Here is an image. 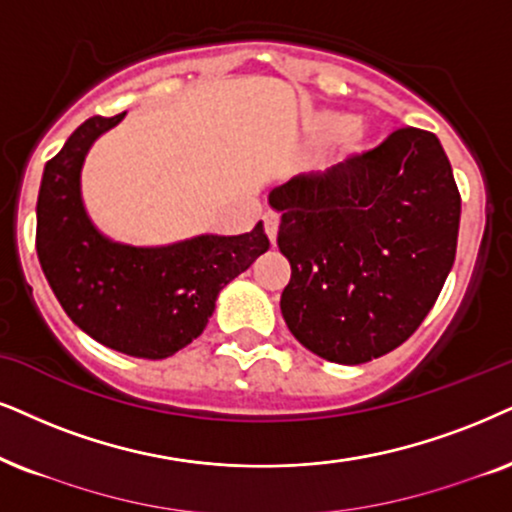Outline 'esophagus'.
<instances>
[{"instance_id":"esophagus-1","label":"esophagus","mask_w":512,"mask_h":512,"mask_svg":"<svg viewBox=\"0 0 512 512\" xmlns=\"http://www.w3.org/2000/svg\"><path fill=\"white\" fill-rule=\"evenodd\" d=\"M278 224H281V219H278L276 212H267V215H264V231H267L271 243H276Z\"/></svg>"}]
</instances>
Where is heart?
<instances>
[{"instance_id":"obj_1","label":"heart","mask_w":512,"mask_h":512,"mask_svg":"<svg viewBox=\"0 0 512 512\" xmlns=\"http://www.w3.org/2000/svg\"><path fill=\"white\" fill-rule=\"evenodd\" d=\"M354 122L357 120L347 113L326 111L307 120V132L314 141H335L352 132Z\"/></svg>"}]
</instances>
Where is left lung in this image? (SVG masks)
I'll use <instances>...</instances> for the list:
<instances>
[{"label":"left lung","mask_w":512,"mask_h":512,"mask_svg":"<svg viewBox=\"0 0 512 512\" xmlns=\"http://www.w3.org/2000/svg\"><path fill=\"white\" fill-rule=\"evenodd\" d=\"M290 262L281 312L316 357L357 366L409 340L456 260L461 196L442 144L404 127L269 193Z\"/></svg>","instance_id":"left-lung-1"}]
</instances>
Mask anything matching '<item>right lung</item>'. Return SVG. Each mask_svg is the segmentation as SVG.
Returning a JSON list of instances; mask_svg holds the SVG:
<instances>
[{"instance_id": "1", "label": "right lung", "mask_w": 512, "mask_h": 512, "mask_svg": "<svg viewBox=\"0 0 512 512\" xmlns=\"http://www.w3.org/2000/svg\"><path fill=\"white\" fill-rule=\"evenodd\" d=\"M125 113L89 118L44 165L37 196V257L77 328L115 352L165 359L208 326L219 290L269 250L250 234H203L170 245H127L101 234L82 200V165Z\"/></svg>"}]
</instances>
